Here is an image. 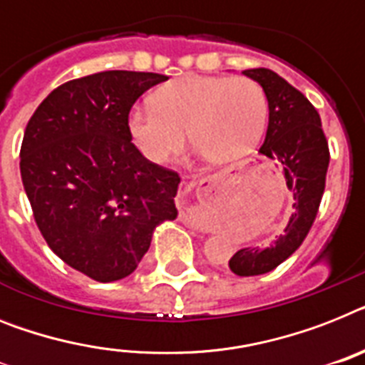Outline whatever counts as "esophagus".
<instances>
[{
  "label": "esophagus",
  "mask_w": 365,
  "mask_h": 365,
  "mask_svg": "<svg viewBox=\"0 0 365 365\" xmlns=\"http://www.w3.org/2000/svg\"><path fill=\"white\" fill-rule=\"evenodd\" d=\"M187 185L195 187V185H197V182H195V180H189ZM180 219H182V223H185V225H187V227H191V229H200V225L197 223V219H192L191 215H187V213H183V215H180Z\"/></svg>",
  "instance_id": "esophagus-1"
}]
</instances>
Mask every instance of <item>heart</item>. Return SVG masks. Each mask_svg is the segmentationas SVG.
Here are the masks:
<instances>
[{"mask_svg": "<svg viewBox=\"0 0 365 365\" xmlns=\"http://www.w3.org/2000/svg\"><path fill=\"white\" fill-rule=\"evenodd\" d=\"M152 105L129 114L133 142L152 163L180 152L185 131L210 163L234 161L250 152L264 129V91L245 76H180L153 93Z\"/></svg>", "mask_w": 365, "mask_h": 365, "instance_id": "heart-1", "label": "heart"}]
</instances>
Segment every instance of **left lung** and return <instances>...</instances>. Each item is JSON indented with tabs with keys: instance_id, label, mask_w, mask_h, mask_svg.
Segmentation results:
<instances>
[{
	"instance_id": "1",
	"label": "left lung",
	"mask_w": 365,
	"mask_h": 365,
	"mask_svg": "<svg viewBox=\"0 0 365 365\" xmlns=\"http://www.w3.org/2000/svg\"><path fill=\"white\" fill-rule=\"evenodd\" d=\"M244 75L257 80L268 99V131L259 152L281 163L294 200L289 223L274 242L244 247L229 260L234 274L247 277L268 274L304 244L327 187L330 148L321 115L302 91L264 67L245 69Z\"/></svg>"
}]
</instances>
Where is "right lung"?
<instances>
[{"instance_id":"1","label":"right lung","mask_w":365,"mask_h":365,"mask_svg":"<svg viewBox=\"0 0 365 365\" xmlns=\"http://www.w3.org/2000/svg\"><path fill=\"white\" fill-rule=\"evenodd\" d=\"M168 76L105 71L58 86L29 118L20 174L46 244L71 268L110 283L133 274L153 230L178 217L180 174L131 140L136 99Z\"/></svg>"}]
</instances>
